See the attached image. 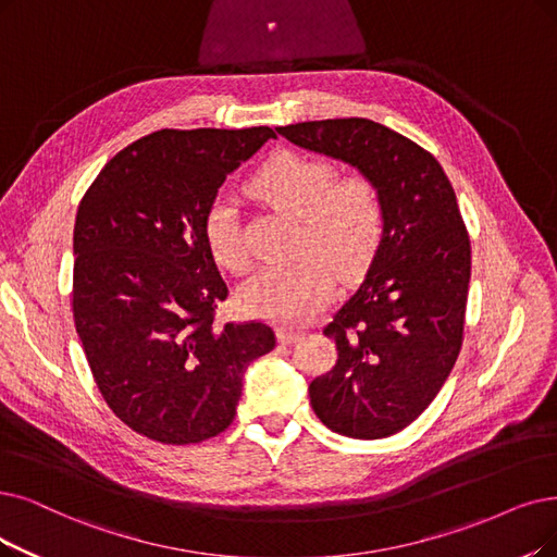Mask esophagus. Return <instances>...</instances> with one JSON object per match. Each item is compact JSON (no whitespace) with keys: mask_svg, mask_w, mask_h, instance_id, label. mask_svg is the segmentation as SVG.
Listing matches in <instances>:
<instances>
[{"mask_svg":"<svg viewBox=\"0 0 557 557\" xmlns=\"http://www.w3.org/2000/svg\"><path fill=\"white\" fill-rule=\"evenodd\" d=\"M304 338V333L301 331H295V329H281L278 331V341L281 343H285V345H293V343H299Z\"/></svg>","mask_w":557,"mask_h":557,"instance_id":"1","label":"esophagus"}]
</instances>
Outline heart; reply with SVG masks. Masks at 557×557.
I'll return each instance as SVG.
<instances>
[{
	"label": "heart",
	"instance_id": "1",
	"mask_svg": "<svg viewBox=\"0 0 557 557\" xmlns=\"http://www.w3.org/2000/svg\"><path fill=\"white\" fill-rule=\"evenodd\" d=\"M320 158L278 152L253 175L251 191L276 210L301 219L299 253L304 258L264 267L239 290L251 315L301 324L313 318L333 293V270L343 278L359 276L374 260L386 233V203L370 175L347 173ZM206 244L219 267L242 274L251 253L237 208L216 198L203 219Z\"/></svg>",
	"mask_w": 557,
	"mask_h": 557
}]
</instances>
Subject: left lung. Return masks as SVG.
I'll list each match as a JSON object with an SVG mask.
<instances>
[{"instance_id":"1","label":"left lung","mask_w":557,"mask_h":557,"mask_svg":"<svg viewBox=\"0 0 557 557\" xmlns=\"http://www.w3.org/2000/svg\"><path fill=\"white\" fill-rule=\"evenodd\" d=\"M276 132L356 166L382 189V247L363 283L324 326L338 361L308 393L329 430L386 438L430 407L461 349L471 239L455 189L432 152L382 123L329 119Z\"/></svg>"}]
</instances>
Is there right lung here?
<instances>
[{
  "label": "right lung",
  "mask_w": 557,
  "mask_h": 557,
  "mask_svg": "<svg viewBox=\"0 0 557 557\" xmlns=\"http://www.w3.org/2000/svg\"><path fill=\"white\" fill-rule=\"evenodd\" d=\"M272 127L160 129L111 158L73 235V318L109 409L129 430L187 446L224 432L242 374L272 351L260 320L216 322L228 287L206 244L219 187Z\"/></svg>",
  "instance_id": "1"
}]
</instances>
